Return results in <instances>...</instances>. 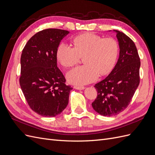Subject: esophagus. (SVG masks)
Wrapping results in <instances>:
<instances>
[{"instance_id":"esophagus-1","label":"esophagus","mask_w":155,"mask_h":155,"mask_svg":"<svg viewBox=\"0 0 155 155\" xmlns=\"http://www.w3.org/2000/svg\"><path fill=\"white\" fill-rule=\"evenodd\" d=\"M74 88L75 89H77V90H83V89H85V87L83 86H74Z\"/></svg>"}]
</instances>
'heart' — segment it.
I'll return each instance as SVG.
<instances>
[{
  "label": "heart",
  "mask_w": 155,
  "mask_h": 155,
  "mask_svg": "<svg viewBox=\"0 0 155 155\" xmlns=\"http://www.w3.org/2000/svg\"><path fill=\"white\" fill-rule=\"evenodd\" d=\"M74 47L61 44L57 58L65 67H72L84 57L85 65L78 67L67 74L68 81L76 85H85L101 76L109 74L114 68L119 55V44L112 37L103 38L92 33H85L73 39Z\"/></svg>",
  "instance_id": "heart-1"
}]
</instances>
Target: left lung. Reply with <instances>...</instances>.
Returning a JSON list of instances; mask_svg holds the SVG:
<instances>
[{"label": "left lung", "instance_id": "8db88e82", "mask_svg": "<svg viewBox=\"0 0 155 155\" xmlns=\"http://www.w3.org/2000/svg\"><path fill=\"white\" fill-rule=\"evenodd\" d=\"M114 31L119 42V59L109 76L94 85L97 96L92 103L94 110L104 116L124 111L140 83V59L136 45L123 32Z\"/></svg>", "mask_w": 155, "mask_h": 155}]
</instances>
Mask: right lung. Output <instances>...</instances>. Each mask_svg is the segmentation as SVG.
Returning a JSON list of instances; mask_svg holds the SVG:
<instances>
[{
    "instance_id": "1",
    "label": "right lung",
    "mask_w": 155,
    "mask_h": 155,
    "mask_svg": "<svg viewBox=\"0 0 155 155\" xmlns=\"http://www.w3.org/2000/svg\"><path fill=\"white\" fill-rule=\"evenodd\" d=\"M67 30L48 28L27 42L21 58L20 86L32 110L54 117L67 107L72 88L57 66V50Z\"/></svg>"
}]
</instances>
